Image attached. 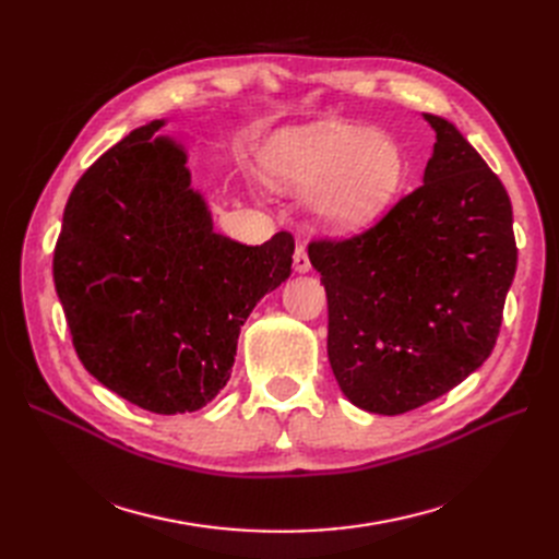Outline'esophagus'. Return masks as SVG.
<instances>
[{"label": "esophagus", "instance_id": "esophagus-1", "mask_svg": "<svg viewBox=\"0 0 559 559\" xmlns=\"http://www.w3.org/2000/svg\"><path fill=\"white\" fill-rule=\"evenodd\" d=\"M294 267H296V273H308V270H310V257H308L306 245H296Z\"/></svg>", "mask_w": 559, "mask_h": 559}]
</instances>
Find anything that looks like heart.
Segmentation results:
<instances>
[{"label":"heart","mask_w":559,"mask_h":559,"mask_svg":"<svg viewBox=\"0 0 559 559\" xmlns=\"http://www.w3.org/2000/svg\"><path fill=\"white\" fill-rule=\"evenodd\" d=\"M265 181L284 191L319 186L312 207L337 230H359L389 205L405 179L401 146L370 128L319 121L282 130L261 154Z\"/></svg>","instance_id":"b5f03b06"}]
</instances>
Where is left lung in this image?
Here are the masks:
<instances>
[{"mask_svg": "<svg viewBox=\"0 0 559 559\" xmlns=\"http://www.w3.org/2000/svg\"><path fill=\"white\" fill-rule=\"evenodd\" d=\"M425 118L436 130L425 183L364 233L308 245L333 376L378 415L415 411L483 366L518 265L501 179L445 118Z\"/></svg>", "mask_w": 559, "mask_h": 559, "instance_id": "obj_1", "label": "left lung"}]
</instances>
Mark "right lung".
Returning a JSON list of instances; mask_svg holds the SVG:
<instances>
[{"label": "right lung", "instance_id": "obj_1", "mask_svg": "<svg viewBox=\"0 0 559 559\" xmlns=\"http://www.w3.org/2000/svg\"><path fill=\"white\" fill-rule=\"evenodd\" d=\"M151 121L67 200L53 280L83 368L158 415L193 413L230 378L253 306L292 275L294 235L247 247L212 230L183 151Z\"/></svg>", "mask_w": 559, "mask_h": 559}]
</instances>
